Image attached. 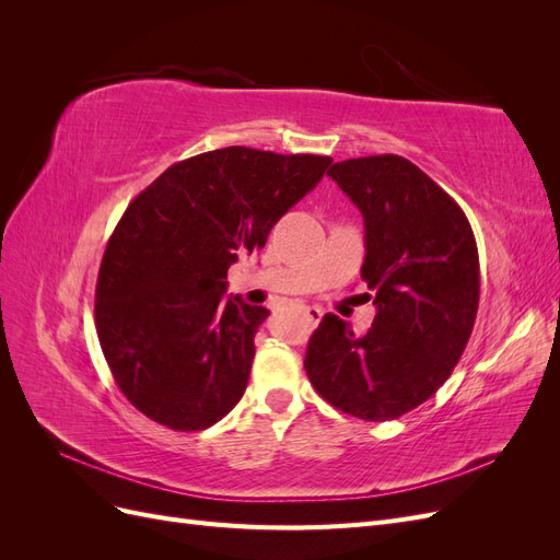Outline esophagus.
<instances>
[{"label":"esophagus","instance_id":"esophagus-1","mask_svg":"<svg viewBox=\"0 0 560 560\" xmlns=\"http://www.w3.org/2000/svg\"><path fill=\"white\" fill-rule=\"evenodd\" d=\"M303 315H306L311 325H317V322L322 319V311L317 306H306V308H303Z\"/></svg>","mask_w":560,"mask_h":560}]
</instances>
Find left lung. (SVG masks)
Returning <instances> with one entry per match:
<instances>
[{"label": "left lung", "instance_id": "1", "mask_svg": "<svg viewBox=\"0 0 560 560\" xmlns=\"http://www.w3.org/2000/svg\"><path fill=\"white\" fill-rule=\"evenodd\" d=\"M364 217L362 280L374 325L354 336L327 313L306 374L338 411L383 422L409 413L460 362L479 311V252L460 206L395 154L334 163L327 173Z\"/></svg>", "mask_w": 560, "mask_h": 560}]
</instances>
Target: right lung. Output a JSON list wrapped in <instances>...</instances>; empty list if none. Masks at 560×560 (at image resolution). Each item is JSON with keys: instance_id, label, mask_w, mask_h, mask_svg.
Listing matches in <instances>:
<instances>
[{"instance_id": "1", "label": "right lung", "mask_w": 560, "mask_h": 560, "mask_svg": "<svg viewBox=\"0 0 560 560\" xmlns=\"http://www.w3.org/2000/svg\"><path fill=\"white\" fill-rule=\"evenodd\" d=\"M329 163L214 149L171 165L126 208L100 264L95 329L135 409L196 432L241 401L268 311L224 299L229 266L266 245Z\"/></svg>"}]
</instances>
